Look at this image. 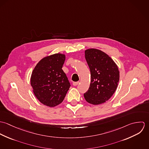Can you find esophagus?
I'll list each match as a JSON object with an SVG mask.
<instances>
[{"instance_id":"1","label":"esophagus","mask_w":149,"mask_h":149,"mask_svg":"<svg viewBox=\"0 0 149 149\" xmlns=\"http://www.w3.org/2000/svg\"><path fill=\"white\" fill-rule=\"evenodd\" d=\"M79 84V81H77V82H73V85L74 86H76V85H78Z\"/></svg>"}]
</instances>
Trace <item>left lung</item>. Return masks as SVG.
<instances>
[{
  "label": "left lung",
  "mask_w": 149,
  "mask_h": 149,
  "mask_svg": "<svg viewBox=\"0 0 149 149\" xmlns=\"http://www.w3.org/2000/svg\"><path fill=\"white\" fill-rule=\"evenodd\" d=\"M85 58L91 72L89 88L84 94L85 100L93 105L105 103L113 95L119 81V70L114 61L97 49L85 50Z\"/></svg>",
  "instance_id": "1"
}]
</instances>
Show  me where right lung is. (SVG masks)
Segmentation results:
<instances>
[{"instance_id": "add662e5", "label": "right lung", "mask_w": 149, "mask_h": 149, "mask_svg": "<svg viewBox=\"0 0 149 149\" xmlns=\"http://www.w3.org/2000/svg\"><path fill=\"white\" fill-rule=\"evenodd\" d=\"M65 54L56 53L41 59L33 69L30 84L37 99L45 106L54 107L63 102L70 83L62 69Z\"/></svg>"}]
</instances>
